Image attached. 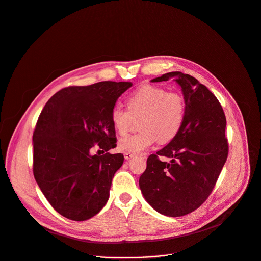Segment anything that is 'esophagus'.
Returning a JSON list of instances; mask_svg holds the SVG:
<instances>
[{
  "label": "esophagus",
  "mask_w": 261,
  "mask_h": 261,
  "mask_svg": "<svg viewBox=\"0 0 261 261\" xmlns=\"http://www.w3.org/2000/svg\"><path fill=\"white\" fill-rule=\"evenodd\" d=\"M133 158H135V154H134V153H130V152H125V153H124V159H125V160L129 161V160L133 159Z\"/></svg>",
  "instance_id": "34e87169"
}]
</instances>
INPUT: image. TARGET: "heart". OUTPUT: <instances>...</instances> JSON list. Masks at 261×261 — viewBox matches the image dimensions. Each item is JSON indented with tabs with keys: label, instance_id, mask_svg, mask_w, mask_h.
I'll return each mask as SVG.
<instances>
[{
	"label": "heart",
	"instance_id": "obj_1",
	"mask_svg": "<svg viewBox=\"0 0 261 261\" xmlns=\"http://www.w3.org/2000/svg\"><path fill=\"white\" fill-rule=\"evenodd\" d=\"M127 110L114 107L111 122L119 135H125L139 118V133L123 137L118 148L124 152L138 153L153 145L156 140L166 144L180 133L186 115L184 96L177 91H167L154 85H143L126 98Z\"/></svg>",
	"mask_w": 261,
	"mask_h": 261
}]
</instances>
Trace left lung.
<instances>
[{
	"label": "left lung",
	"instance_id": "8db88e82",
	"mask_svg": "<svg viewBox=\"0 0 261 261\" xmlns=\"http://www.w3.org/2000/svg\"><path fill=\"white\" fill-rule=\"evenodd\" d=\"M168 80L181 86L185 120L174 140L149 156L139 185L155 211L180 217L196 210L215 187L228 155L226 118L217 97L194 77L170 72L151 81ZM160 155L171 162H162Z\"/></svg>",
	"mask_w": 261,
	"mask_h": 261
}]
</instances>
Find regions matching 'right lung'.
<instances>
[{
  "mask_svg": "<svg viewBox=\"0 0 261 261\" xmlns=\"http://www.w3.org/2000/svg\"><path fill=\"white\" fill-rule=\"evenodd\" d=\"M132 82L70 86L52 95L33 135V173L41 191L64 217L84 221L108 201L112 179L123 164L111 111ZM96 145L107 153L92 155ZM99 151V150H98Z\"/></svg>",
  "mask_w": 261,
  "mask_h": 261,
  "instance_id": "add662e5",
  "label": "right lung"
}]
</instances>
